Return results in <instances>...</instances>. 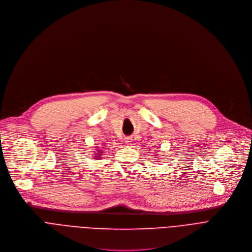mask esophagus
Segmentation results:
<instances>
[{"mask_svg":"<svg viewBox=\"0 0 252 252\" xmlns=\"http://www.w3.org/2000/svg\"><path fill=\"white\" fill-rule=\"evenodd\" d=\"M131 142H132V139H131V138H126V139L124 140L125 145H129Z\"/></svg>","mask_w":252,"mask_h":252,"instance_id":"1","label":"esophagus"}]
</instances>
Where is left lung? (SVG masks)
Masks as SVG:
<instances>
[{
    "instance_id": "1",
    "label": "left lung",
    "mask_w": 252,
    "mask_h": 252,
    "mask_svg": "<svg viewBox=\"0 0 252 252\" xmlns=\"http://www.w3.org/2000/svg\"><path fill=\"white\" fill-rule=\"evenodd\" d=\"M154 158H156V157H154ZM157 160H159V159H157Z\"/></svg>"
}]
</instances>
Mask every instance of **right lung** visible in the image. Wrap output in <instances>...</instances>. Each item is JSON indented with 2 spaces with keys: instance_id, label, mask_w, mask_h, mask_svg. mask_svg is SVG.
<instances>
[{
  "instance_id": "obj_1",
  "label": "right lung",
  "mask_w": 252,
  "mask_h": 252,
  "mask_svg": "<svg viewBox=\"0 0 252 252\" xmlns=\"http://www.w3.org/2000/svg\"><path fill=\"white\" fill-rule=\"evenodd\" d=\"M102 153H103V151H102V150H100V149H98V150H97V153H95L94 158H95V159H99V158H100V156L102 155Z\"/></svg>"
}]
</instances>
